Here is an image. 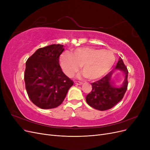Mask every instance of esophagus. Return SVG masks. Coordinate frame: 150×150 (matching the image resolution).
<instances>
[{
    "mask_svg": "<svg viewBox=\"0 0 150 150\" xmlns=\"http://www.w3.org/2000/svg\"><path fill=\"white\" fill-rule=\"evenodd\" d=\"M74 83L76 85H81V84H83V83L82 82H79V81H74Z\"/></svg>",
    "mask_w": 150,
    "mask_h": 150,
    "instance_id": "34e87169",
    "label": "esophagus"
}]
</instances>
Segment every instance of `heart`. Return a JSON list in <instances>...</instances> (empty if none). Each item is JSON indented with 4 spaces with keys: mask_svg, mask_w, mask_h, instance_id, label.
Returning <instances> with one entry per match:
<instances>
[{
    "mask_svg": "<svg viewBox=\"0 0 150 150\" xmlns=\"http://www.w3.org/2000/svg\"><path fill=\"white\" fill-rule=\"evenodd\" d=\"M62 69L68 77H72L82 67L83 75L89 80L101 78L110 71L115 62L111 51L90 47L74 49L71 54L63 53L60 56Z\"/></svg>",
    "mask_w": 150,
    "mask_h": 150,
    "instance_id": "obj_1",
    "label": "heart"
}]
</instances>
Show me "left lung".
<instances>
[{
    "label": "left lung",
    "mask_w": 150,
    "mask_h": 150,
    "mask_svg": "<svg viewBox=\"0 0 150 150\" xmlns=\"http://www.w3.org/2000/svg\"><path fill=\"white\" fill-rule=\"evenodd\" d=\"M117 70L124 73L125 78L120 86H116L111 81L112 74ZM128 71L120 57L114 69L96 82L91 83L92 91L86 97V100L90 106L99 111L110 110L120 102L123 98L128 88Z\"/></svg>",
    "instance_id": "left-lung-1"
}]
</instances>
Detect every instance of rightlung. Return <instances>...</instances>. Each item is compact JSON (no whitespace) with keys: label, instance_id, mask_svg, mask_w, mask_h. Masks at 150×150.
I'll use <instances>...</instances> for the list:
<instances>
[{"label":"right lung","instance_id":"1","mask_svg":"<svg viewBox=\"0 0 150 150\" xmlns=\"http://www.w3.org/2000/svg\"><path fill=\"white\" fill-rule=\"evenodd\" d=\"M62 44L39 48L28 58L24 81L30 101L41 109L55 108L61 104L68 90L73 85L62 72L59 56L64 51Z\"/></svg>","mask_w":150,"mask_h":150}]
</instances>
